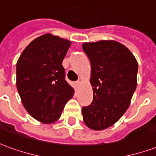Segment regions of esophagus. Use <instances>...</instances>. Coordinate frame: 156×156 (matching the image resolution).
I'll use <instances>...</instances> for the list:
<instances>
[{
    "mask_svg": "<svg viewBox=\"0 0 156 156\" xmlns=\"http://www.w3.org/2000/svg\"><path fill=\"white\" fill-rule=\"evenodd\" d=\"M80 84H81V82L80 81L75 82V87H76V88H78V87L80 86Z\"/></svg>",
    "mask_w": 156,
    "mask_h": 156,
    "instance_id": "esophagus-1",
    "label": "esophagus"
}]
</instances>
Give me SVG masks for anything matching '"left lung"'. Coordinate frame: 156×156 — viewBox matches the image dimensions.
Masks as SVG:
<instances>
[{
  "label": "left lung",
  "mask_w": 156,
  "mask_h": 156,
  "mask_svg": "<svg viewBox=\"0 0 156 156\" xmlns=\"http://www.w3.org/2000/svg\"><path fill=\"white\" fill-rule=\"evenodd\" d=\"M91 63L94 100L82 109L85 124L103 130L115 124L130 105L137 86L138 62L125 46L113 40L84 42Z\"/></svg>",
  "instance_id": "obj_1"
}]
</instances>
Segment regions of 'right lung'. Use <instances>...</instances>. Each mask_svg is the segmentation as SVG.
<instances>
[{"instance_id": "1", "label": "right lung", "mask_w": 156, "mask_h": 156, "mask_svg": "<svg viewBox=\"0 0 156 156\" xmlns=\"http://www.w3.org/2000/svg\"><path fill=\"white\" fill-rule=\"evenodd\" d=\"M70 46L69 40L47 33L34 39L16 62V88L22 105L43 124L58 120L74 94L62 65Z\"/></svg>"}]
</instances>
